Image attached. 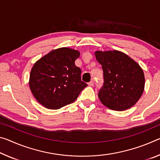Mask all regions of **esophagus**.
Masks as SVG:
<instances>
[{
	"label": "esophagus",
	"mask_w": 160,
	"mask_h": 160,
	"mask_svg": "<svg viewBox=\"0 0 160 160\" xmlns=\"http://www.w3.org/2000/svg\"><path fill=\"white\" fill-rule=\"evenodd\" d=\"M88 85L90 86V87H92V86L94 85V81L93 80H91L90 82L88 83Z\"/></svg>",
	"instance_id": "esophagus-1"
}]
</instances>
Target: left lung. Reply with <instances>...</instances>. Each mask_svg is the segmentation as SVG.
Here are the masks:
<instances>
[{
	"label": "left lung",
	"mask_w": 160,
	"mask_h": 160,
	"mask_svg": "<svg viewBox=\"0 0 160 160\" xmlns=\"http://www.w3.org/2000/svg\"><path fill=\"white\" fill-rule=\"evenodd\" d=\"M95 55L102 65L104 85L98 93L100 102L116 111L130 108L144 92L143 70L128 55L119 50H97Z\"/></svg>",
	"instance_id": "1"
}]
</instances>
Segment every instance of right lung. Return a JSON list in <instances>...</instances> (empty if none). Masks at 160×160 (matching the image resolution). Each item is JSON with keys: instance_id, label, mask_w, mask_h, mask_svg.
Segmentation results:
<instances>
[{"instance_id": "1", "label": "right lung", "mask_w": 160, "mask_h": 160, "mask_svg": "<svg viewBox=\"0 0 160 160\" xmlns=\"http://www.w3.org/2000/svg\"><path fill=\"white\" fill-rule=\"evenodd\" d=\"M80 55L78 50L63 47L52 50L35 62L29 87L40 105L50 110L60 109L75 101L87 87L75 63Z\"/></svg>"}]
</instances>
